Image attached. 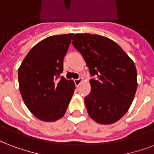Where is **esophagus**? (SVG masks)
<instances>
[{
    "mask_svg": "<svg viewBox=\"0 0 154 154\" xmlns=\"http://www.w3.org/2000/svg\"><path fill=\"white\" fill-rule=\"evenodd\" d=\"M82 82V77H79V78H77V79H75L74 80V83H75V85H78L80 84V83H81V82Z\"/></svg>",
    "mask_w": 154,
    "mask_h": 154,
    "instance_id": "34e87169",
    "label": "esophagus"
}]
</instances>
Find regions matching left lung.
<instances>
[{"instance_id": "8db88e82", "label": "left lung", "mask_w": 154, "mask_h": 154, "mask_svg": "<svg viewBox=\"0 0 154 154\" xmlns=\"http://www.w3.org/2000/svg\"><path fill=\"white\" fill-rule=\"evenodd\" d=\"M72 43L90 70L91 91L85 97L88 114L101 124L118 121L132 104L137 89L134 63L116 42L98 35L76 34Z\"/></svg>"}]
</instances>
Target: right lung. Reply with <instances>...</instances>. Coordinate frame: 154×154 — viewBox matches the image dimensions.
I'll list each match as a JSON object with an SVG mask.
<instances>
[{"instance_id":"right-lung-1","label":"right lung","mask_w":154,"mask_h":154,"mask_svg":"<svg viewBox=\"0 0 154 154\" xmlns=\"http://www.w3.org/2000/svg\"><path fill=\"white\" fill-rule=\"evenodd\" d=\"M72 35L43 39L30 49L18 69L22 99L30 112L43 121L62 118L74 92L73 81L60 76Z\"/></svg>"}]
</instances>
